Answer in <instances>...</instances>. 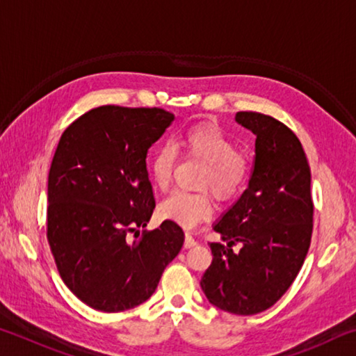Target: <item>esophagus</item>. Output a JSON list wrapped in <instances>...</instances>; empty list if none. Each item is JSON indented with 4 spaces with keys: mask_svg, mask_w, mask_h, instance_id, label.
<instances>
[{
    "mask_svg": "<svg viewBox=\"0 0 356 356\" xmlns=\"http://www.w3.org/2000/svg\"><path fill=\"white\" fill-rule=\"evenodd\" d=\"M196 245H197L196 240L193 238L188 232H186V234H185V242H184V248L188 250V248H193V246H196Z\"/></svg>",
    "mask_w": 356,
    "mask_h": 356,
    "instance_id": "esophagus-1",
    "label": "esophagus"
}]
</instances>
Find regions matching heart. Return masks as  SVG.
<instances>
[{"instance_id":"b5f03b06","label":"heart","mask_w":356,"mask_h":356,"mask_svg":"<svg viewBox=\"0 0 356 356\" xmlns=\"http://www.w3.org/2000/svg\"><path fill=\"white\" fill-rule=\"evenodd\" d=\"M176 146L190 160L202 161L197 188L213 191L220 201H232L245 190L250 180L251 163L243 150L213 120H201L186 127L177 136ZM177 154L171 144H161L149 159V174L154 185L166 191L172 184ZM209 191H176L160 202L159 213L184 227H195L213 213V197Z\"/></svg>"}]
</instances>
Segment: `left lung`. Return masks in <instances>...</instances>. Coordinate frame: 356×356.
<instances>
[{"label":"left lung","instance_id":"1","mask_svg":"<svg viewBox=\"0 0 356 356\" xmlns=\"http://www.w3.org/2000/svg\"><path fill=\"white\" fill-rule=\"evenodd\" d=\"M236 120L256 135L254 165L248 188L213 226L227 246L210 243L213 261L201 287L216 308L252 316L273 306L297 278L311 245L314 204L297 135L262 113L238 111Z\"/></svg>","mask_w":356,"mask_h":356}]
</instances>
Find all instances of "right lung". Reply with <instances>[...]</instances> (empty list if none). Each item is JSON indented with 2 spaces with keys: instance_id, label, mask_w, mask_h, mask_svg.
<instances>
[{
  "instance_id": "1",
  "label": "right lung",
  "mask_w": 356,
  "mask_h": 356,
  "mask_svg": "<svg viewBox=\"0 0 356 356\" xmlns=\"http://www.w3.org/2000/svg\"><path fill=\"white\" fill-rule=\"evenodd\" d=\"M172 120L161 108L104 105L59 140L48 172L47 238L64 284L94 309L141 305L182 248V227L170 220L140 231L155 209L147 150Z\"/></svg>"
}]
</instances>
